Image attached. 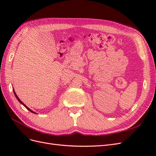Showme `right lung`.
Returning <instances> with one entry per match:
<instances>
[{"label":"right lung","mask_w":156,"mask_h":156,"mask_svg":"<svg viewBox=\"0 0 156 156\" xmlns=\"http://www.w3.org/2000/svg\"><path fill=\"white\" fill-rule=\"evenodd\" d=\"M13 93H14V94H15V96H16V98H17V100H18V101H20V103H21V104H22V105H24V106H25V107H26V108H27V109H28V110H29V111H30V112H32V113H34V114H36V112H34V111H32V110H31V109H30V108H29V107H27V106H26V105H25V104H24V103H23V102H22V101H21V100H20V98H18V97H17V94H16V92H15V91H14V90H13Z\"/></svg>","instance_id":"add662e5"}]
</instances>
